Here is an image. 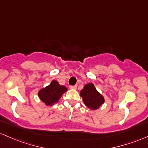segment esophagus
Wrapping results in <instances>:
<instances>
[{"label":"esophagus","instance_id":"1","mask_svg":"<svg viewBox=\"0 0 148 148\" xmlns=\"http://www.w3.org/2000/svg\"><path fill=\"white\" fill-rule=\"evenodd\" d=\"M70 89H77V85L70 86Z\"/></svg>","mask_w":148,"mask_h":148}]
</instances>
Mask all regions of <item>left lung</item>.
I'll return each mask as SVG.
<instances>
[{
  "mask_svg": "<svg viewBox=\"0 0 148 148\" xmlns=\"http://www.w3.org/2000/svg\"><path fill=\"white\" fill-rule=\"evenodd\" d=\"M79 94L84 104L91 110L98 109L105 101L104 97L96 90L93 83L84 85Z\"/></svg>",
  "mask_w": 148,
  "mask_h": 148,
  "instance_id": "1",
  "label": "left lung"
}]
</instances>
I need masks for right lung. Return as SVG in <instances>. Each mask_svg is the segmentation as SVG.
I'll return each instance as SVG.
<instances>
[{"label":"right lung","mask_w":148,"mask_h":148,"mask_svg":"<svg viewBox=\"0 0 148 148\" xmlns=\"http://www.w3.org/2000/svg\"><path fill=\"white\" fill-rule=\"evenodd\" d=\"M67 88L61 85L56 80H52L49 85L38 92V96L46 106H52L59 101L61 96L67 91Z\"/></svg>","instance_id":"right-lung-1"}]
</instances>
